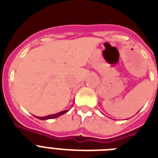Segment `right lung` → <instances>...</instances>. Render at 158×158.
<instances>
[{
  "label": "right lung",
  "instance_id": "1",
  "mask_svg": "<svg viewBox=\"0 0 158 158\" xmlns=\"http://www.w3.org/2000/svg\"><path fill=\"white\" fill-rule=\"evenodd\" d=\"M69 110H62V111H60L58 113H56V114H53V115H47V116H43V117H41V116H37L38 119L39 120H49V119H54V118H57L60 116V115H64V113H66Z\"/></svg>",
  "mask_w": 158,
  "mask_h": 158
}]
</instances>
